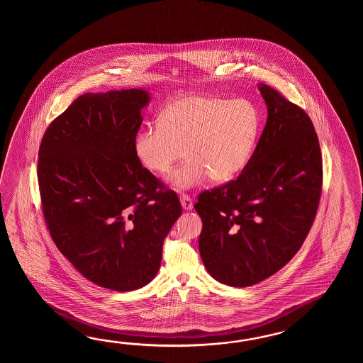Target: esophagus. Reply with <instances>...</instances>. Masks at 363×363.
I'll list each match as a JSON object with an SVG mask.
<instances>
[{"label":"esophagus","instance_id":"esophagus-1","mask_svg":"<svg viewBox=\"0 0 363 363\" xmlns=\"http://www.w3.org/2000/svg\"><path fill=\"white\" fill-rule=\"evenodd\" d=\"M180 202H182V206H183L184 210H192V199H191L188 194H182V196H180Z\"/></svg>","mask_w":363,"mask_h":363}]
</instances>
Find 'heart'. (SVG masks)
<instances>
[{
    "label": "heart",
    "instance_id": "b5f03b06",
    "mask_svg": "<svg viewBox=\"0 0 363 363\" xmlns=\"http://www.w3.org/2000/svg\"><path fill=\"white\" fill-rule=\"evenodd\" d=\"M259 131V114L247 100H225L193 94L171 102L135 140V152L147 170L171 174L178 191L191 189L210 178L225 183L247 166Z\"/></svg>",
    "mask_w": 363,
    "mask_h": 363
}]
</instances>
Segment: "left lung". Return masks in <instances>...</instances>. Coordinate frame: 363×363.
<instances>
[{"mask_svg": "<svg viewBox=\"0 0 363 363\" xmlns=\"http://www.w3.org/2000/svg\"><path fill=\"white\" fill-rule=\"evenodd\" d=\"M262 135L239 177L199 194L201 258L213 278L255 286L300 250L315 219L323 183L319 141L310 116L269 85Z\"/></svg>", "mask_w": 363, "mask_h": 363, "instance_id": "obj_1", "label": "left lung"}]
</instances>
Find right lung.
<instances>
[{"instance_id":"obj_1","label":"right lung","mask_w":363,"mask_h":363,"mask_svg":"<svg viewBox=\"0 0 363 363\" xmlns=\"http://www.w3.org/2000/svg\"><path fill=\"white\" fill-rule=\"evenodd\" d=\"M143 89L85 93L49 124L38 160L43 216L69 262L97 286H147L182 214L177 193L143 167L135 140Z\"/></svg>"}]
</instances>
